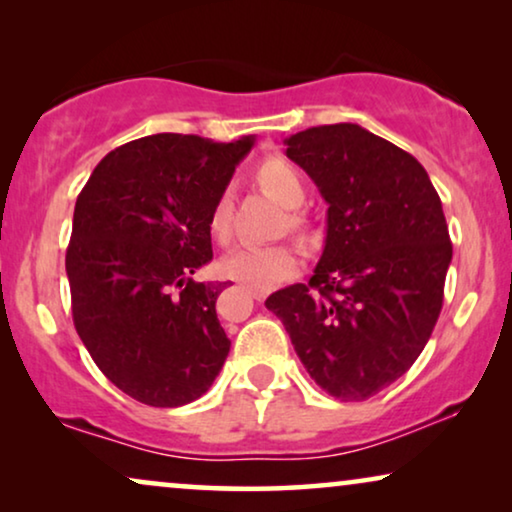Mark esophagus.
I'll list each match as a JSON object with an SVG mask.
<instances>
[{
  "label": "esophagus",
  "mask_w": 512,
  "mask_h": 512,
  "mask_svg": "<svg viewBox=\"0 0 512 512\" xmlns=\"http://www.w3.org/2000/svg\"><path fill=\"white\" fill-rule=\"evenodd\" d=\"M249 293H251V296H254V300H258V303H261V300H265V298H268V289H249Z\"/></svg>",
  "instance_id": "obj_1"
}]
</instances>
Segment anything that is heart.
<instances>
[{
	"label": "heart",
	"instance_id": "heart-1",
	"mask_svg": "<svg viewBox=\"0 0 512 512\" xmlns=\"http://www.w3.org/2000/svg\"><path fill=\"white\" fill-rule=\"evenodd\" d=\"M256 179L272 198H277L284 207H291V228H303L305 216L293 209L305 200V181L298 167L282 156H270L256 167ZM209 230L219 242H226L233 233V195L228 191H223L214 202L212 214H209ZM300 263H303L300 249L291 242L244 244L223 258L221 270L226 277L247 284L251 289H270L298 272Z\"/></svg>",
	"mask_w": 512,
	"mask_h": 512
}]
</instances>
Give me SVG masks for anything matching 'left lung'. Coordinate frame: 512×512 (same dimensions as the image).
<instances>
[{"instance_id":"left-lung-1","label":"left lung","mask_w":512,"mask_h":512,"mask_svg":"<svg viewBox=\"0 0 512 512\" xmlns=\"http://www.w3.org/2000/svg\"><path fill=\"white\" fill-rule=\"evenodd\" d=\"M328 202L326 247L307 284L265 300L307 373L340 401L405 375L443 310L452 261L443 205L415 156L354 123L286 139Z\"/></svg>"}]
</instances>
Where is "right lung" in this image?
Masks as SVG:
<instances>
[{"label":"right lung","instance_id":"right-lung-1","mask_svg":"<svg viewBox=\"0 0 512 512\" xmlns=\"http://www.w3.org/2000/svg\"><path fill=\"white\" fill-rule=\"evenodd\" d=\"M254 137H142L100 160L76 198L65 268L72 317L123 394L179 408L212 387L230 352L216 319L226 282H193L212 261L209 214Z\"/></svg>","mask_w":512,"mask_h":512}]
</instances>
